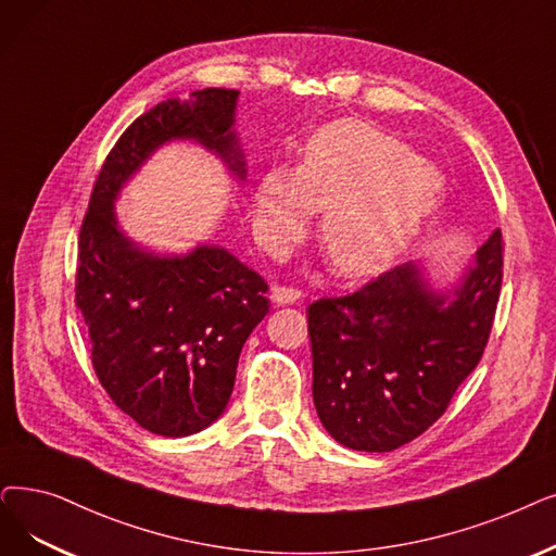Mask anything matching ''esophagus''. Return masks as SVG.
Segmentation results:
<instances>
[{
    "label": "esophagus",
    "instance_id": "34e87169",
    "mask_svg": "<svg viewBox=\"0 0 556 556\" xmlns=\"http://www.w3.org/2000/svg\"><path fill=\"white\" fill-rule=\"evenodd\" d=\"M270 298L277 302V304H293L302 298V291L300 288H291V286H281V283H275L270 288Z\"/></svg>",
    "mask_w": 556,
    "mask_h": 556
}]
</instances>
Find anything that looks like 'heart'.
<instances>
[{
	"instance_id": "heart-1",
	"label": "heart",
	"mask_w": 556,
	"mask_h": 556,
	"mask_svg": "<svg viewBox=\"0 0 556 556\" xmlns=\"http://www.w3.org/2000/svg\"><path fill=\"white\" fill-rule=\"evenodd\" d=\"M443 177L406 144L358 119L311 136L295 170L273 167L252 198L263 248L286 254L323 211L320 243L331 268L350 279L381 273L429 223Z\"/></svg>"
}]
</instances>
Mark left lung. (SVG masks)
Segmentation results:
<instances>
[{"mask_svg":"<svg viewBox=\"0 0 556 556\" xmlns=\"http://www.w3.org/2000/svg\"><path fill=\"white\" fill-rule=\"evenodd\" d=\"M502 250L495 229L450 291H433L412 261L308 306L313 404L338 443L391 452L445 414L489 343Z\"/></svg>","mask_w":556,"mask_h":556,"instance_id":"1","label":"left lung"}]
</instances>
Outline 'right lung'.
<instances>
[{
    "label": "right lung",
    "instance_id": "1",
    "mask_svg": "<svg viewBox=\"0 0 556 556\" xmlns=\"http://www.w3.org/2000/svg\"><path fill=\"white\" fill-rule=\"evenodd\" d=\"M236 102L238 90L204 88L136 117L102 165L79 231L75 302L92 368L119 412L159 437H190L223 416L240 350L270 308L268 283L218 245L173 256L138 248L113 202L170 140L200 142L243 181Z\"/></svg>",
    "mask_w": 556,
    "mask_h": 556
}]
</instances>
